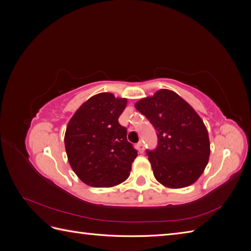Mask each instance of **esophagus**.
I'll return each instance as SVG.
<instances>
[{"label": "esophagus", "mask_w": 251, "mask_h": 251, "mask_svg": "<svg viewBox=\"0 0 251 251\" xmlns=\"http://www.w3.org/2000/svg\"><path fill=\"white\" fill-rule=\"evenodd\" d=\"M137 150L140 151V153H142V151H144V146H143V142L142 141H139L137 143Z\"/></svg>", "instance_id": "34e87169"}]
</instances>
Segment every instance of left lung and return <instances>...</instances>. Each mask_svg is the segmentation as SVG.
Wrapping results in <instances>:
<instances>
[{
	"mask_svg": "<svg viewBox=\"0 0 251 251\" xmlns=\"http://www.w3.org/2000/svg\"><path fill=\"white\" fill-rule=\"evenodd\" d=\"M135 108L157 131V148L147 151L156 180L169 188L195 183L206 168L210 154L207 128L198 113L168 89L142 98Z\"/></svg>",
	"mask_w": 251,
	"mask_h": 251,
	"instance_id": "8db88e82",
	"label": "left lung"
}]
</instances>
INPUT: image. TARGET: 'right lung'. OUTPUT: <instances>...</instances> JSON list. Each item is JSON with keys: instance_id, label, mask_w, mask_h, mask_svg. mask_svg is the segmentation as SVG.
I'll return each mask as SVG.
<instances>
[{"instance_id": "1", "label": "right lung", "mask_w": 251, "mask_h": 251, "mask_svg": "<svg viewBox=\"0 0 251 251\" xmlns=\"http://www.w3.org/2000/svg\"><path fill=\"white\" fill-rule=\"evenodd\" d=\"M126 98L100 93L83 102L66 128L65 148L74 173L87 185L112 187L130 176L137 157L118 118Z\"/></svg>"}]
</instances>
